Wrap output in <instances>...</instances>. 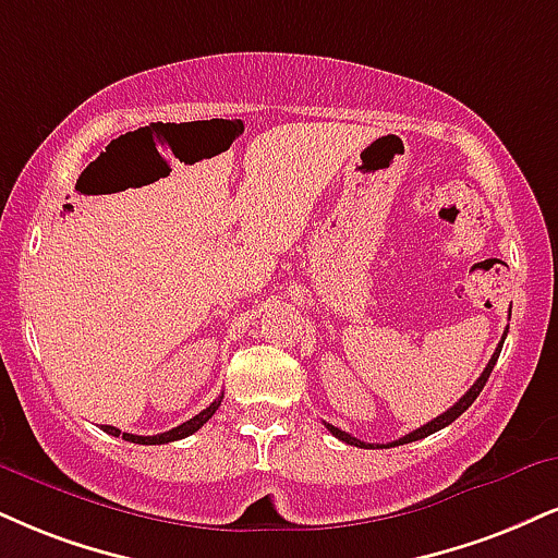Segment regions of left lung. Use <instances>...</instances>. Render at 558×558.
I'll use <instances>...</instances> for the list:
<instances>
[{"mask_svg":"<svg viewBox=\"0 0 558 558\" xmlns=\"http://www.w3.org/2000/svg\"><path fill=\"white\" fill-rule=\"evenodd\" d=\"M509 330V327H507ZM505 338H507V332H505ZM505 338H501V343H499V348H496L494 351V355H492V361H488L486 364V368H483V374L478 379H475V385L468 389L465 395H462V398L454 402L452 408H449V411H445L441 415H436L434 421H428V424H424L421 428H415V432H411V434H405L402 436V439H398V441H389V445H381V447H398V445H408V441H418V439H424V436H428V434H434V432H439V428H445V426H449L452 424L454 418H460L462 413L468 411V408L473 405V400L478 398L481 395V389L486 387V381H488V377H492V372H494V366H496V359H499V353H501V345H505ZM327 428H330V434L332 436H338L340 441H345V445H353V447H364V449H368V447H374V445H366V441H361V439H355L353 434H345L343 428H338V426H332V424H325ZM379 447V445H377Z\"/></svg>","mask_w":558,"mask_h":558,"instance_id":"left-lung-1","label":"left lung"}]
</instances>
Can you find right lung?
<instances>
[{
    "instance_id": "1",
    "label": "right lung",
    "mask_w": 558,
    "mask_h": 558,
    "mask_svg": "<svg viewBox=\"0 0 558 558\" xmlns=\"http://www.w3.org/2000/svg\"><path fill=\"white\" fill-rule=\"evenodd\" d=\"M220 400H223V395H220V398L215 400V402H210V405H207L205 411H199L197 415H194V418L184 421V424L177 426V428H171V432H166V434L137 436V434H124V432H119L117 426H100V428H104V432L111 434V436H122V439H126V441H134V445H169V441L184 439V436L199 432V428H203V426L207 424V421L213 418V413L220 408Z\"/></svg>"
}]
</instances>
